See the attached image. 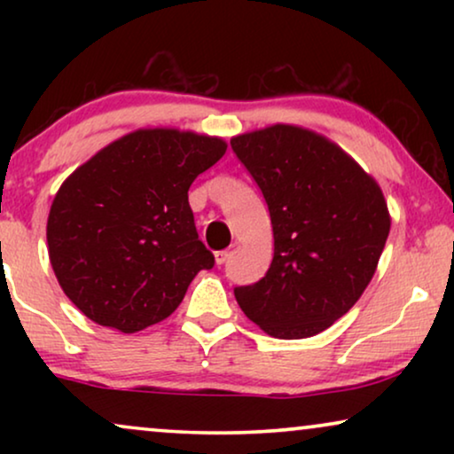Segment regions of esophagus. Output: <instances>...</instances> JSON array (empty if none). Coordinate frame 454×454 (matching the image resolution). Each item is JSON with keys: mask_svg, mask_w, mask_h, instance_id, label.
<instances>
[{"mask_svg": "<svg viewBox=\"0 0 454 454\" xmlns=\"http://www.w3.org/2000/svg\"><path fill=\"white\" fill-rule=\"evenodd\" d=\"M235 250H238V246H231V247H227V250H221V252H216V254H215V260H216V264H225L227 260L233 256Z\"/></svg>", "mask_w": 454, "mask_h": 454, "instance_id": "1", "label": "esophagus"}]
</instances>
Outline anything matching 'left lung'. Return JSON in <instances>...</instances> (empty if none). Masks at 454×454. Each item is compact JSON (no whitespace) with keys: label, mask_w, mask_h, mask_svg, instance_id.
<instances>
[{"label":"left lung","mask_w":454,"mask_h":454,"mask_svg":"<svg viewBox=\"0 0 454 454\" xmlns=\"http://www.w3.org/2000/svg\"><path fill=\"white\" fill-rule=\"evenodd\" d=\"M231 148L262 190L275 238L270 269L235 300L270 337H314L374 277L390 231L380 185L326 136L289 123L233 136Z\"/></svg>","instance_id":"1"}]
</instances>
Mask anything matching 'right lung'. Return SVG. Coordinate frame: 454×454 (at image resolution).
<instances>
[{"instance_id": "1", "label": "right lung", "mask_w": 454, "mask_h": 454, "mask_svg": "<svg viewBox=\"0 0 454 454\" xmlns=\"http://www.w3.org/2000/svg\"><path fill=\"white\" fill-rule=\"evenodd\" d=\"M225 151L216 136L142 128L61 184L47 219L49 260L86 318L138 333L176 312L192 278L213 269L188 190Z\"/></svg>"}]
</instances>
